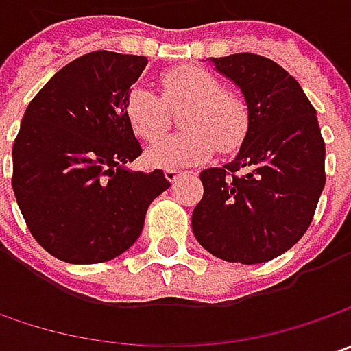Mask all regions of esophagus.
Here are the masks:
<instances>
[{"instance_id": "obj_1", "label": "esophagus", "mask_w": 351, "mask_h": 351, "mask_svg": "<svg viewBox=\"0 0 351 351\" xmlns=\"http://www.w3.org/2000/svg\"><path fill=\"white\" fill-rule=\"evenodd\" d=\"M164 176H166V180H168L169 183H176L182 178V171H180V169H166Z\"/></svg>"}]
</instances>
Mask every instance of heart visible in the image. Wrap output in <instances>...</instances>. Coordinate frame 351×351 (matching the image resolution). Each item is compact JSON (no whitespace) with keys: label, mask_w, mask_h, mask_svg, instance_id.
Returning <instances> with one entry per match:
<instances>
[{"label":"heart","mask_w":351,"mask_h":351,"mask_svg":"<svg viewBox=\"0 0 351 351\" xmlns=\"http://www.w3.org/2000/svg\"><path fill=\"white\" fill-rule=\"evenodd\" d=\"M162 95L168 107L182 113V134L166 136L146 150V162L154 168L185 169L207 162L217 146L234 152L244 142L250 125L248 107L236 93L224 91L215 75L182 66L162 75ZM152 89L136 86L125 99V117L132 132L144 142L156 141L168 127V109Z\"/></svg>","instance_id":"heart-1"}]
</instances>
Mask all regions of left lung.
I'll return each mask as SVG.
<instances>
[{"instance_id":"obj_1","label":"left lung","mask_w":351,"mask_h":351,"mask_svg":"<svg viewBox=\"0 0 351 351\" xmlns=\"http://www.w3.org/2000/svg\"><path fill=\"white\" fill-rule=\"evenodd\" d=\"M210 62L242 91L250 125L232 162L201 171L193 234L224 262H269L306 232L326 183L317 111L299 82L265 56Z\"/></svg>"}]
</instances>
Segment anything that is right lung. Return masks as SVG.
<instances>
[{"mask_svg":"<svg viewBox=\"0 0 351 351\" xmlns=\"http://www.w3.org/2000/svg\"><path fill=\"white\" fill-rule=\"evenodd\" d=\"M146 56L89 52L29 103L13 144V191L34 240L68 263L109 262L142 232L169 187L162 169L127 168L142 154L125 117Z\"/></svg>","mask_w":351,"mask_h":351,"instance_id":"1","label":"right lung"}]
</instances>
